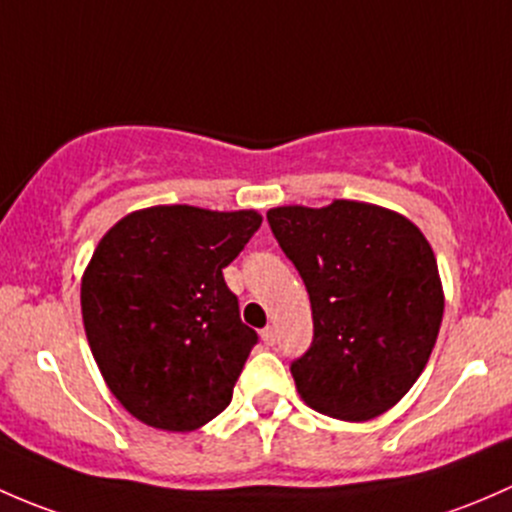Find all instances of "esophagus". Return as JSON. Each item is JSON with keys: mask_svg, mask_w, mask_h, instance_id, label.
I'll use <instances>...</instances> for the list:
<instances>
[{"mask_svg": "<svg viewBox=\"0 0 512 512\" xmlns=\"http://www.w3.org/2000/svg\"><path fill=\"white\" fill-rule=\"evenodd\" d=\"M261 340H263V345H268V347L276 345V328H273V325L263 328L261 330Z\"/></svg>", "mask_w": 512, "mask_h": 512, "instance_id": "esophagus-1", "label": "esophagus"}]
</instances>
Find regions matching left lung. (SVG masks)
<instances>
[{"label":"left lung","instance_id":"1","mask_svg":"<svg viewBox=\"0 0 512 512\" xmlns=\"http://www.w3.org/2000/svg\"><path fill=\"white\" fill-rule=\"evenodd\" d=\"M266 219L313 308V342L291 365L303 402L342 421L392 409L424 372L444 318L429 241L402 214L350 199Z\"/></svg>","mask_w":512,"mask_h":512}]
</instances>
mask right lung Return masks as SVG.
Segmentation results:
<instances>
[{"mask_svg":"<svg viewBox=\"0 0 512 512\" xmlns=\"http://www.w3.org/2000/svg\"><path fill=\"white\" fill-rule=\"evenodd\" d=\"M258 226L254 209L172 204L100 239L81 281L83 325L105 384L142 424L194 431L229 407L258 335L221 271Z\"/></svg>","mask_w":512,"mask_h":512,"instance_id":"right-lung-1","label":"right lung"}]
</instances>
